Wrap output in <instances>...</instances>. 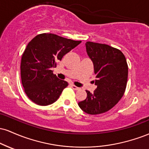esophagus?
<instances>
[{
  "instance_id": "obj_1",
  "label": "esophagus",
  "mask_w": 149,
  "mask_h": 149,
  "mask_svg": "<svg viewBox=\"0 0 149 149\" xmlns=\"http://www.w3.org/2000/svg\"><path fill=\"white\" fill-rule=\"evenodd\" d=\"M71 88H72L74 90H80V88H78V87H77V86H76V85H71Z\"/></svg>"
}]
</instances>
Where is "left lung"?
I'll return each instance as SVG.
<instances>
[{
    "label": "left lung",
    "instance_id": "obj_1",
    "mask_svg": "<svg viewBox=\"0 0 149 149\" xmlns=\"http://www.w3.org/2000/svg\"><path fill=\"white\" fill-rule=\"evenodd\" d=\"M86 51L94 64L97 88L86 90L85 100L78 102L83 111L91 115L111 109L123 96L127 85L128 66L120 50L106 44L87 42Z\"/></svg>",
    "mask_w": 149,
    "mask_h": 149
}]
</instances>
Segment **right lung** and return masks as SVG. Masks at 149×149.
I'll use <instances>...</instances> for the list:
<instances>
[{
  "label": "right lung",
  "instance_id": "right-lung-1",
  "mask_svg": "<svg viewBox=\"0 0 149 149\" xmlns=\"http://www.w3.org/2000/svg\"><path fill=\"white\" fill-rule=\"evenodd\" d=\"M80 42L52 33L38 34L29 42L20 69L22 85L32 102L47 106L59 99L68 83L59 79L52 69Z\"/></svg>",
  "mask_w": 149,
  "mask_h": 149
}]
</instances>
